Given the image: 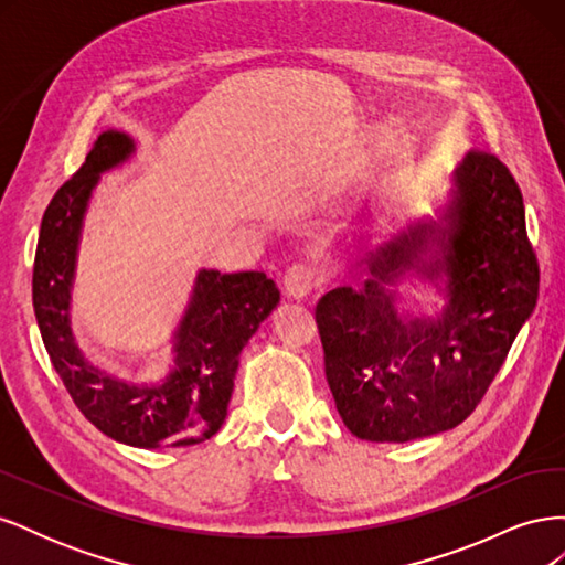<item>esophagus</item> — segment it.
I'll list each match as a JSON object with an SVG mask.
<instances>
[{
	"label": "esophagus",
	"instance_id": "obj_1",
	"mask_svg": "<svg viewBox=\"0 0 565 565\" xmlns=\"http://www.w3.org/2000/svg\"><path fill=\"white\" fill-rule=\"evenodd\" d=\"M282 285H285V295L289 299H306L313 292V287L318 285V273L313 266L297 264L285 273Z\"/></svg>",
	"mask_w": 565,
	"mask_h": 565
}]
</instances>
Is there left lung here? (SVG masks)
<instances>
[{
  "instance_id": "left-lung-1",
  "label": "left lung",
  "mask_w": 565,
  "mask_h": 565,
  "mask_svg": "<svg viewBox=\"0 0 565 565\" xmlns=\"http://www.w3.org/2000/svg\"><path fill=\"white\" fill-rule=\"evenodd\" d=\"M370 273L361 289L337 287L316 306L337 413L372 443L455 429L486 396L537 303L540 268L519 183L490 152H469L438 216L391 235L372 252ZM409 277L447 299L436 317L397 313V285Z\"/></svg>"
}]
</instances>
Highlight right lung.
<instances>
[{
    "mask_svg": "<svg viewBox=\"0 0 565 565\" xmlns=\"http://www.w3.org/2000/svg\"><path fill=\"white\" fill-rule=\"evenodd\" d=\"M134 150L129 134L104 131L73 179L51 198L32 268V306L51 365L98 431L134 448L195 446L224 424L241 353L280 303V292L262 270L200 268L172 334L167 374L129 382L89 363L71 324L82 224L100 174L125 164Z\"/></svg>",
    "mask_w": 565,
    "mask_h": 565,
    "instance_id": "obj_1",
    "label": "right lung"
}]
</instances>
